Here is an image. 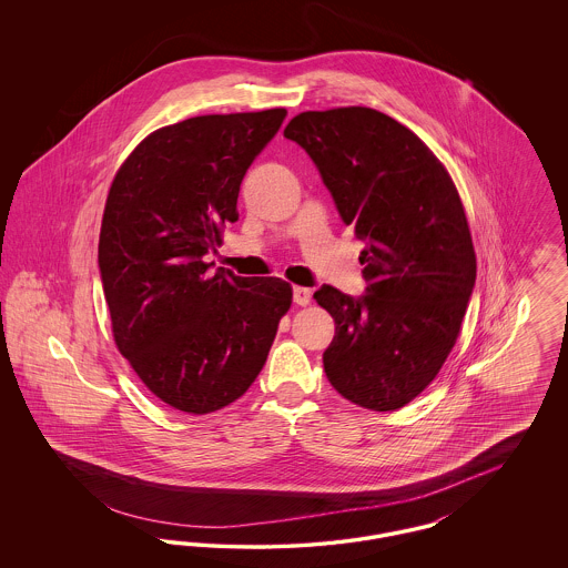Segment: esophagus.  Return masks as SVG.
I'll use <instances>...</instances> for the list:
<instances>
[{
  "mask_svg": "<svg viewBox=\"0 0 568 568\" xmlns=\"http://www.w3.org/2000/svg\"><path fill=\"white\" fill-rule=\"evenodd\" d=\"M311 290H306V287H294V302H296L297 306H306L308 302H311Z\"/></svg>",
  "mask_w": 568,
  "mask_h": 568,
  "instance_id": "1",
  "label": "esophagus"
}]
</instances>
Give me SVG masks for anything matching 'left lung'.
<instances>
[{
    "mask_svg": "<svg viewBox=\"0 0 568 568\" xmlns=\"http://www.w3.org/2000/svg\"><path fill=\"white\" fill-rule=\"evenodd\" d=\"M283 134L364 241V294L322 285L313 296L336 325L327 381L355 405L396 410L438 375L473 296L477 260L458 190L433 151L378 110L300 112Z\"/></svg>",
    "mask_w": 568,
    "mask_h": 568,
    "instance_id": "1",
    "label": "left lung"
}]
</instances>
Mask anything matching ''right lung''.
Instances as JSON below:
<instances>
[{"label":"right lung","mask_w":568,"mask_h":568,"mask_svg":"<svg viewBox=\"0 0 568 568\" xmlns=\"http://www.w3.org/2000/svg\"><path fill=\"white\" fill-rule=\"evenodd\" d=\"M285 109L204 114L146 135L119 168L98 264L119 352L168 406L204 415L260 375L290 283L209 272L204 255L239 219L244 174Z\"/></svg>","instance_id":"1"}]
</instances>
